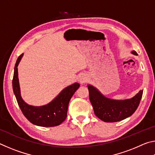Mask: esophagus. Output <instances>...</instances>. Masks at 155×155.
Here are the masks:
<instances>
[{
    "instance_id": "1",
    "label": "esophagus",
    "mask_w": 155,
    "mask_h": 155,
    "mask_svg": "<svg viewBox=\"0 0 155 155\" xmlns=\"http://www.w3.org/2000/svg\"><path fill=\"white\" fill-rule=\"evenodd\" d=\"M87 78L85 77V76H81V77H80L79 78V82L81 84H83L87 82Z\"/></svg>"
}]
</instances>
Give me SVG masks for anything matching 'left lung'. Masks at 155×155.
Listing matches in <instances>:
<instances>
[{"label": "left lung", "instance_id": "obj_1", "mask_svg": "<svg viewBox=\"0 0 155 155\" xmlns=\"http://www.w3.org/2000/svg\"><path fill=\"white\" fill-rule=\"evenodd\" d=\"M132 53L137 55L135 51ZM88 90L94 114L105 122H119L130 116L137 109L143 94V90H141L130 99L115 101L104 97L93 86L88 85Z\"/></svg>", "mask_w": 155, "mask_h": 155}]
</instances>
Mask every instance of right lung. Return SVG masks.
Returning <instances> with one entry per match:
<instances>
[{
    "instance_id": "1",
    "label": "right lung",
    "mask_w": 155,
    "mask_h": 155,
    "mask_svg": "<svg viewBox=\"0 0 155 155\" xmlns=\"http://www.w3.org/2000/svg\"><path fill=\"white\" fill-rule=\"evenodd\" d=\"M22 55L21 54L18 57L15 63L12 85L18 104L23 115L32 124L40 127H52L61 124L66 119L70 100L79 87L80 84L75 83L65 88L53 101L46 105L41 107L28 105L25 103L20 96L18 77V65Z\"/></svg>"
}]
</instances>
